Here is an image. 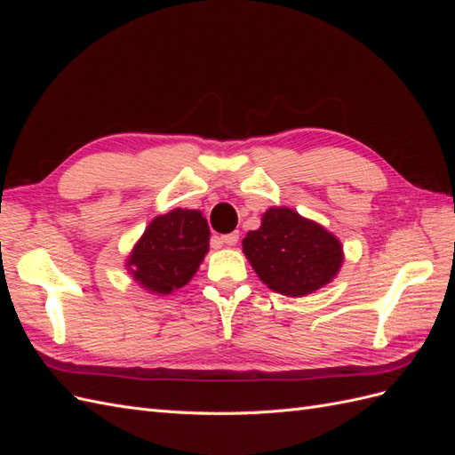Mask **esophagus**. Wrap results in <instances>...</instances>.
<instances>
[{"instance_id":"1","label":"esophagus","mask_w":455,"mask_h":455,"mask_svg":"<svg viewBox=\"0 0 455 455\" xmlns=\"http://www.w3.org/2000/svg\"><path fill=\"white\" fill-rule=\"evenodd\" d=\"M220 241H222L224 244H229V246H233V244H237V241H239V231H233V233H228V235H222V237H220Z\"/></svg>"}]
</instances>
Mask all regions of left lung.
Instances as JSON below:
<instances>
[{
    "label": "left lung",
    "instance_id": "left-lung-1",
    "mask_svg": "<svg viewBox=\"0 0 455 455\" xmlns=\"http://www.w3.org/2000/svg\"><path fill=\"white\" fill-rule=\"evenodd\" d=\"M243 252L261 283L301 298L332 281L343 261L341 243L323 226L286 206H271L261 226L243 239Z\"/></svg>",
    "mask_w": 455,
    "mask_h": 455
}]
</instances>
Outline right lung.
Returning a JSON list of instances; mask_svg holds the SVG:
<instances>
[{
	"mask_svg": "<svg viewBox=\"0 0 455 455\" xmlns=\"http://www.w3.org/2000/svg\"><path fill=\"white\" fill-rule=\"evenodd\" d=\"M209 224L199 211L174 209L151 220L127 269L151 294H171L194 277L209 252Z\"/></svg>",
	"mask_w": 455,
	"mask_h": 455,
	"instance_id": "1",
	"label": "right lung"
}]
</instances>
